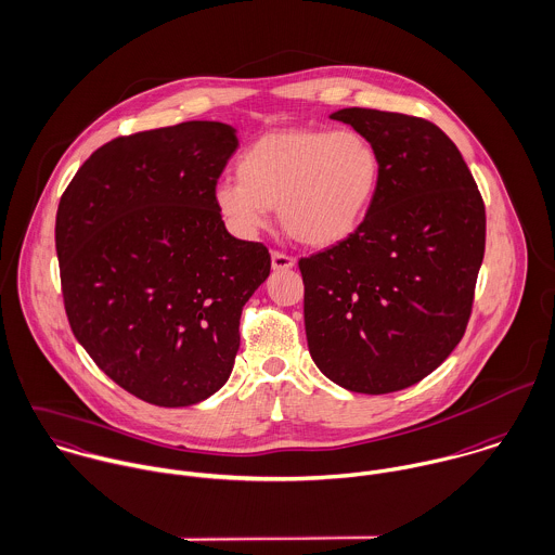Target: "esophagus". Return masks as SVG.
Wrapping results in <instances>:
<instances>
[{"label": "esophagus", "mask_w": 555, "mask_h": 555, "mask_svg": "<svg viewBox=\"0 0 555 555\" xmlns=\"http://www.w3.org/2000/svg\"><path fill=\"white\" fill-rule=\"evenodd\" d=\"M296 266V259L287 253L281 250H272V268L274 270H292Z\"/></svg>", "instance_id": "1"}]
</instances>
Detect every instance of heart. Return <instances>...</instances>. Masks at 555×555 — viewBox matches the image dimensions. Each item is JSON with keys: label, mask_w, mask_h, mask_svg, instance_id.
Here are the masks:
<instances>
[{"label": "heart", "mask_w": 555, "mask_h": 555, "mask_svg": "<svg viewBox=\"0 0 555 555\" xmlns=\"http://www.w3.org/2000/svg\"><path fill=\"white\" fill-rule=\"evenodd\" d=\"M237 182L217 186L222 215L242 233H255L279 210L285 233L313 248L345 242L371 212L382 160L356 130L281 128L250 143L237 165Z\"/></svg>", "instance_id": "1"}]
</instances>
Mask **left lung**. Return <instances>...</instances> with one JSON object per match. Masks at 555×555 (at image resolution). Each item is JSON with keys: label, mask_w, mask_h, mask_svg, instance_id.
I'll return each instance as SVG.
<instances>
[{"label": "left lung", "mask_w": 555, "mask_h": 555, "mask_svg": "<svg viewBox=\"0 0 555 555\" xmlns=\"http://www.w3.org/2000/svg\"><path fill=\"white\" fill-rule=\"evenodd\" d=\"M377 150L382 184L345 242L298 261L309 351L362 395L410 388L463 338L485 257V204L461 152L434 121L340 109Z\"/></svg>", "instance_id": "1"}]
</instances>
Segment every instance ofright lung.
Returning a JSON list of instances; mask_svg holds the SVG:
<instances>
[{"mask_svg": "<svg viewBox=\"0 0 555 555\" xmlns=\"http://www.w3.org/2000/svg\"><path fill=\"white\" fill-rule=\"evenodd\" d=\"M235 128L182 121L117 137L64 191L55 248L77 340L117 386L186 408L227 382L240 315L270 274L261 242L233 237L215 193Z\"/></svg>", "mask_w": 555, "mask_h": 555, "instance_id": "add662e5", "label": "right lung"}]
</instances>
